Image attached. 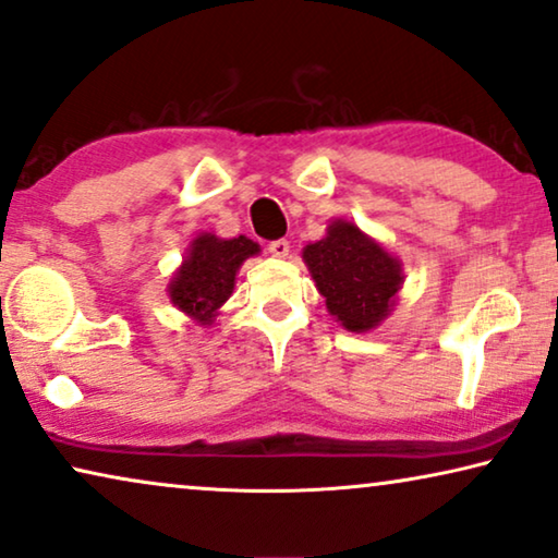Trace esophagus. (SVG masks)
<instances>
[{"label":"esophagus","mask_w":558,"mask_h":558,"mask_svg":"<svg viewBox=\"0 0 558 558\" xmlns=\"http://www.w3.org/2000/svg\"><path fill=\"white\" fill-rule=\"evenodd\" d=\"M268 253H270L272 257H288V253H290V242H288V240H272L270 245H268Z\"/></svg>","instance_id":"1"}]
</instances>
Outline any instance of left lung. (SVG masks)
Masks as SVG:
<instances>
[{
	"mask_svg": "<svg viewBox=\"0 0 558 558\" xmlns=\"http://www.w3.org/2000/svg\"><path fill=\"white\" fill-rule=\"evenodd\" d=\"M303 260L328 313L354 333L372 331L389 316L404 282L402 263L347 219H336L324 240L305 245Z\"/></svg>",
	"mask_w": 558,
	"mask_h": 558,
	"instance_id": "left-lung-1",
	"label": "left lung"
}]
</instances>
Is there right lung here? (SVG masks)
<instances>
[{
  "mask_svg": "<svg viewBox=\"0 0 558 558\" xmlns=\"http://www.w3.org/2000/svg\"><path fill=\"white\" fill-rule=\"evenodd\" d=\"M257 253L260 245L245 234L222 240L211 232H202L197 240H192L182 268L169 282L171 303L199 326H209L219 305L232 295L240 265Z\"/></svg>",
  "mask_w": 558,
  "mask_h": 558,
  "instance_id": "1",
  "label": "right lung"
}]
</instances>
